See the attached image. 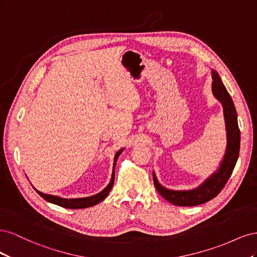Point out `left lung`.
<instances>
[{"label": "left lung", "instance_id": "left-lung-1", "mask_svg": "<svg viewBox=\"0 0 257 257\" xmlns=\"http://www.w3.org/2000/svg\"><path fill=\"white\" fill-rule=\"evenodd\" d=\"M212 73V92L213 95L220 100L223 106L225 125H226L227 146L221 166L216 173L192 191H172L167 190L158 182L153 173V182L155 189L170 204L181 207H192L201 205L214 198L228 181L232 174L239 157L240 149V130L237 121V112L232 99L223 84L219 74L214 69Z\"/></svg>", "mask_w": 257, "mask_h": 257}]
</instances>
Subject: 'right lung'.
I'll list each match as a JSON object with an SVG mask.
<instances>
[{"instance_id":"obj_1","label":"right lung","mask_w":257,"mask_h":257,"mask_svg":"<svg viewBox=\"0 0 257 257\" xmlns=\"http://www.w3.org/2000/svg\"><path fill=\"white\" fill-rule=\"evenodd\" d=\"M123 151V149H121L120 151H118L114 155V163H113V170H112V176H111V180L106 186V189L104 191H102L100 193L96 194L94 196H90V197H85V198H75V199H65V198H61L58 196H53V195H48V194H44L38 192L36 190V192L40 194V195L45 199L49 201L51 204L54 205H58L61 207H64V208H68V209H82V208H88V207H92L94 206L100 201L104 200L108 194H109L112 185H113V181H114V167H115V163L116 160H118L119 155L121 154V152Z\"/></svg>"}]
</instances>
